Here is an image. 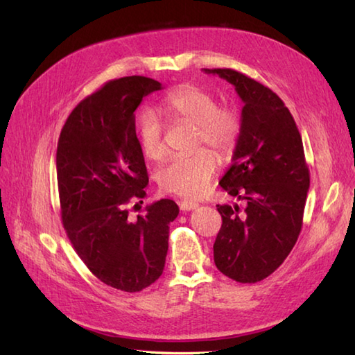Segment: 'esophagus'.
Instances as JSON below:
<instances>
[{
  "label": "esophagus",
  "mask_w": 355,
  "mask_h": 355,
  "mask_svg": "<svg viewBox=\"0 0 355 355\" xmlns=\"http://www.w3.org/2000/svg\"><path fill=\"white\" fill-rule=\"evenodd\" d=\"M198 207V202L197 201H191V200H183L180 202V209L183 210V212H187V210H192V209H197Z\"/></svg>",
  "instance_id": "obj_1"
}]
</instances>
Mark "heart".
Returning a JSON list of instances; mask_svg holds the SVG:
<instances>
[{
  "mask_svg": "<svg viewBox=\"0 0 355 355\" xmlns=\"http://www.w3.org/2000/svg\"><path fill=\"white\" fill-rule=\"evenodd\" d=\"M158 111L172 122L195 126L193 146L201 143L227 154L236 146L241 135V119L236 111L218 107V101L206 89L183 85L173 89L158 105ZM139 141L143 154L158 160L166 153L163 125L153 112H145L139 123ZM220 168V158L209 148H200L191 155L175 157L157 172V182L166 192L197 198L205 193Z\"/></svg>",
  "mask_w": 355,
  "mask_h": 355,
  "instance_id": "obj_1",
  "label": "heart"
}]
</instances>
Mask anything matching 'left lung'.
<instances>
[{"instance_id": "obj_1", "label": "left lung", "mask_w": 355, "mask_h": 355, "mask_svg": "<svg viewBox=\"0 0 355 355\" xmlns=\"http://www.w3.org/2000/svg\"><path fill=\"white\" fill-rule=\"evenodd\" d=\"M235 87L244 102L233 164L221 187L245 201L218 205L223 218L214 259L223 275L254 284L281 266L296 244L310 189V171L296 122L276 93L232 69H205Z\"/></svg>"}]
</instances>
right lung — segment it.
Returning a JSON list of instances; mask_svg holds the SVG:
<instances>
[{"label": "right lung", "instance_id": "add662e5", "mask_svg": "<svg viewBox=\"0 0 355 355\" xmlns=\"http://www.w3.org/2000/svg\"><path fill=\"white\" fill-rule=\"evenodd\" d=\"M158 89L160 82L145 76L107 82L71 111L58 141L67 236L97 279L128 293L141 291L162 276L169 223L180 212L168 198L146 206L137 218H130L126 207L145 198L149 182L134 111Z\"/></svg>", "mask_w": 355, "mask_h": 355}]
</instances>
